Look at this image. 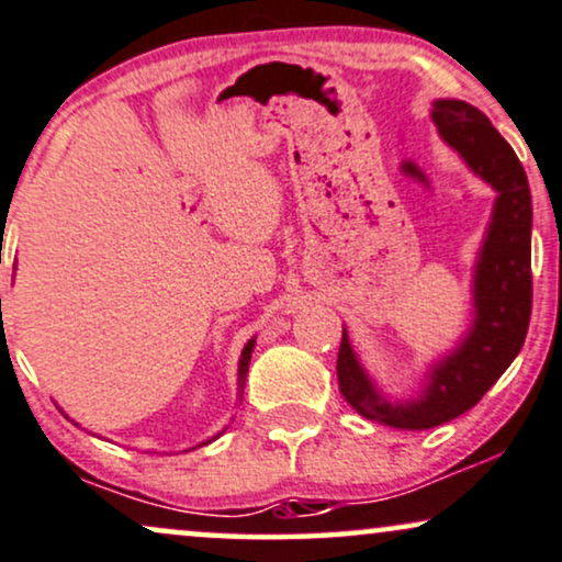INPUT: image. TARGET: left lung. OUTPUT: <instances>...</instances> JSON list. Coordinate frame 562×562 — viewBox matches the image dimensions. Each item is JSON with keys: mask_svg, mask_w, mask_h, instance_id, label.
<instances>
[{"mask_svg": "<svg viewBox=\"0 0 562 562\" xmlns=\"http://www.w3.org/2000/svg\"><path fill=\"white\" fill-rule=\"evenodd\" d=\"M431 123L469 170L497 193L471 277L474 319L450 353L427 367L422 390L392 401L358 361L342 327L337 382L361 416L392 429H431L482 401L520 353L531 316V191L524 167L490 117L461 99H437Z\"/></svg>", "mask_w": 562, "mask_h": 562, "instance_id": "1", "label": "left lung"}]
</instances>
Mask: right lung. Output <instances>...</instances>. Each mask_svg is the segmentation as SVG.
Returning <instances> with one entry per match:
<instances>
[{
  "instance_id": "1",
  "label": "right lung",
  "mask_w": 562,
  "mask_h": 562,
  "mask_svg": "<svg viewBox=\"0 0 562 562\" xmlns=\"http://www.w3.org/2000/svg\"><path fill=\"white\" fill-rule=\"evenodd\" d=\"M254 346H256V337H251V340L246 342V348H243V353H240V361H238V397L243 395V387H246V374H248V363H251ZM216 437H220V435H216ZM216 437H212V439H216ZM212 439H206V442H212Z\"/></svg>"
}]
</instances>
